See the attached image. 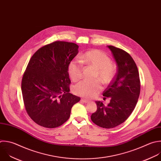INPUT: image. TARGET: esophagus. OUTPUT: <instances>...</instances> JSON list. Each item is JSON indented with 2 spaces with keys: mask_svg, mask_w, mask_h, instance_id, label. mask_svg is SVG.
<instances>
[{
  "mask_svg": "<svg viewBox=\"0 0 161 161\" xmlns=\"http://www.w3.org/2000/svg\"><path fill=\"white\" fill-rule=\"evenodd\" d=\"M81 100L83 102H84V103H88V102H90L89 100H86V99H85V98H81Z\"/></svg>",
  "mask_w": 161,
  "mask_h": 161,
  "instance_id": "obj_1",
  "label": "esophagus"
}]
</instances>
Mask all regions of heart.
Listing matches in <instances>:
<instances>
[{
  "label": "heart",
  "mask_w": 161,
  "mask_h": 161,
  "mask_svg": "<svg viewBox=\"0 0 161 161\" xmlns=\"http://www.w3.org/2000/svg\"><path fill=\"white\" fill-rule=\"evenodd\" d=\"M80 61L93 67L95 69V79L104 85L109 84L115 76L116 68L111 63L110 58L98 50H91L86 52L80 58ZM68 73L73 81H79L83 76V66L78 61H72L68 66ZM102 85L98 80L93 81L83 80L74 87V93L79 96L91 98L96 96L102 90Z\"/></svg>",
  "instance_id": "heart-1"
}]
</instances>
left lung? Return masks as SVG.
Masks as SVG:
<instances>
[{
	"label": "left lung",
	"instance_id": "8db88e82",
	"mask_svg": "<svg viewBox=\"0 0 161 161\" xmlns=\"http://www.w3.org/2000/svg\"><path fill=\"white\" fill-rule=\"evenodd\" d=\"M118 64L116 76L103 92L105 98L110 97L105 106L95 102L97 111L91 116L92 121L103 128H113L124 123L133 111L140 92L139 73L131 56L119 48L108 45Z\"/></svg>",
	"mask_w": 161,
	"mask_h": 161
}]
</instances>
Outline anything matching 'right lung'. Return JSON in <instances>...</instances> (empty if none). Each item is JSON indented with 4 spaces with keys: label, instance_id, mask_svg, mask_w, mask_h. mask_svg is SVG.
I'll use <instances>...</instances> for the list:
<instances>
[{
    "label": "right lung",
    "instance_id": "right-lung-1",
    "mask_svg": "<svg viewBox=\"0 0 161 161\" xmlns=\"http://www.w3.org/2000/svg\"><path fill=\"white\" fill-rule=\"evenodd\" d=\"M75 43L56 41L35 52L24 72L21 90L26 111L37 125L54 128L69 118L80 97L69 93L68 66L78 53Z\"/></svg>",
    "mask_w": 161,
    "mask_h": 161
}]
</instances>
